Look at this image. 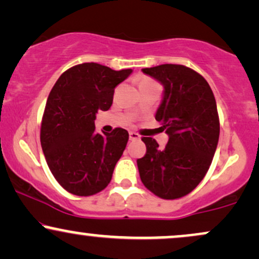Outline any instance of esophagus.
Returning a JSON list of instances; mask_svg holds the SVG:
<instances>
[{
	"label": "esophagus",
	"instance_id": "34e87169",
	"mask_svg": "<svg viewBox=\"0 0 259 259\" xmlns=\"http://www.w3.org/2000/svg\"><path fill=\"white\" fill-rule=\"evenodd\" d=\"M129 138L132 141H134V140H139L140 139V135L138 133H134V132H130L129 133Z\"/></svg>",
	"mask_w": 259,
	"mask_h": 259
}]
</instances>
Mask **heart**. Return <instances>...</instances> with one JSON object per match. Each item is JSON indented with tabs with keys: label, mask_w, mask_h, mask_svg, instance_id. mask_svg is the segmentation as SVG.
<instances>
[{
	"label": "heart",
	"mask_w": 259,
	"mask_h": 259,
	"mask_svg": "<svg viewBox=\"0 0 259 259\" xmlns=\"http://www.w3.org/2000/svg\"><path fill=\"white\" fill-rule=\"evenodd\" d=\"M148 84H153L152 80L144 78V79H141V81H140V86H145V85H148Z\"/></svg>",
	"instance_id": "heart-1"
}]
</instances>
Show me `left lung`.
<instances>
[{
	"mask_svg": "<svg viewBox=\"0 0 259 259\" xmlns=\"http://www.w3.org/2000/svg\"><path fill=\"white\" fill-rule=\"evenodd\" d=\"M142 72L164 86L156 120L169 140L164 148L142 138L146 154L138 159L142 184L163 200L192 191L207 174L219 140L218 111L206 79L181 64H160Z\"/></svg>",
	"mask_w": 259,
	"mask_h": 259,
	"instance_id": "left-lung-1",
	"label": "left lung"
}]
</instances>
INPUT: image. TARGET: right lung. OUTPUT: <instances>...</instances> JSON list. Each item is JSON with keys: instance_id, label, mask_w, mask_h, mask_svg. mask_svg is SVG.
I'll return each instance as SVG.
<instances>
[{"instance_id": "1", "label": "right lung", "mask_w": 259, "mask_h": 259, "mask_svg": "<svg viewBox=\"0 0 259 259\" xmlns=\"http://www.w3.org/2000/svg\"><path fill=\"white\" fill-rule=\"evenodd\" d=\"M132 69L113 70L99 63L74 65L59 76L47 99L40 141L50 170L70 194L91 196L106 189L123 154L129 133L115 127L95 132L99 111H108L114 89Z\"/></svg>"}]
</instances>
